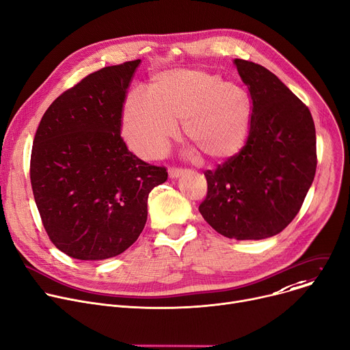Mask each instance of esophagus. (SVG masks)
Wrapping results in <instances>:
<instances>
[{
  "label": "esophagus",
  "mask_w": 350,
  "mask_h": 350,
  "mask_svg": "<svg viewBox=\"0 0 350 350\" xmlns=\"http://www.w3.org/2000/svg\"><path fill=\"white\" fill-rule=\"evenodd\" d=\"M183 173H184L183 169H176V167H170V169H169V177H170V178H177V177H180Z\"/></svg>",
  "instance_id": "esophagus-1"
}]
</instances>
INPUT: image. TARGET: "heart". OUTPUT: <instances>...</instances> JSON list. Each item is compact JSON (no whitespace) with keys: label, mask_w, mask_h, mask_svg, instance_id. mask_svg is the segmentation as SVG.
<instances>
[{"label":"heart","mask_w":350,"mask_h":350,"mask_svg":"<svg viewBox=\"0 0 350 350\" xmlns=\"http://www.w3.org/2000/svg\"><path fill=\"white\" fill-rule=\"evenodd\" d=\"M253 104L239 84L204 68H178L160 73L149 94L133 91L124 104V135L144 157L166 149L181 121L183 133L204 157L225 160L235 156L249 136Z\"/></svg>","instance_id":"obj_1"}]
</instances>
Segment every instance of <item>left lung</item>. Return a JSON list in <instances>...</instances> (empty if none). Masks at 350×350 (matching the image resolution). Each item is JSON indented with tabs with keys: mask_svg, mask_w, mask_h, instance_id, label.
Returning a JSON list of instances; mask_svg holds the SVG:
<instances>
[{
	"mask_svg": "<svg viewBox=\"0 0 350 350\" xmlns=\"http://www.w3.org/2000/svg\"><path fill=\"white\" fill-rule=\"evenodd\" d=\"M253 104L245 146L206 170L200 213L237 241L274 237L295 218L317 170L315 125L308 107L266 67L234 60Z\"/></svg>",
	"mask_w": 350,
	"mask_h": 350,
	"instance_id": "8db88e82",
	"label": "left lung"
}]
</instances>
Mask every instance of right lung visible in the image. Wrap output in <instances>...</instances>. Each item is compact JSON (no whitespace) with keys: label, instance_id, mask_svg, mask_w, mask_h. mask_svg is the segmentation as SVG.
Masks as SVG:
<instances>
[{"label":"right lung","instance_id":"add662e5","mask_svg":"<svg viewBox=\"0 0 350 350\" xmlns=\"http://www.w3.org/2000/svg\"><path fill=\"white\" fill-rule=\"evenodd\" d=\"M141 60L108 66L64 91L43 113L31 184L46 234L79 260L125 252L145 228L148 197L167 180L121 137L126 90Z\"/></svg>","mask_w":350,"mask_h":350}]
</instances>
